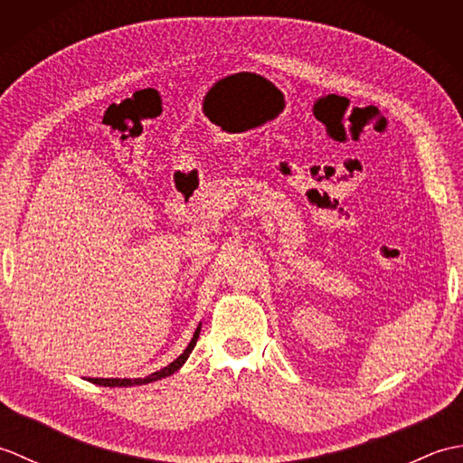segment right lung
Here are the masks:
<instances>
[{"label": "right lung", "mask_w": 463, "mask_h": 463, "mask_svg": "<svg viewBox=\"0 0 463 463\" xmlns=\"http://www.w3.org/2000/svg\"><path fill=\"white\" fill-rule=\"evenodd\" d=\"M199 332H201V324H199V328L194 330L193 338H191V342H189V346L184 348V352L181 354V356L176 358V360H173V362L169 364V366L161 368L159 372H153L151 376H146V378H135V380H131V378H90V382L97 383V386H109V388H129V386H143V383L156 382V380H161V378L171 376V373H175L176 370H179V368L183 366V364L186 362V358H189V354L193 352L194 344H196V338H199Z\"/></svg>", "instance_id": "add662e5"}]
</instances>
